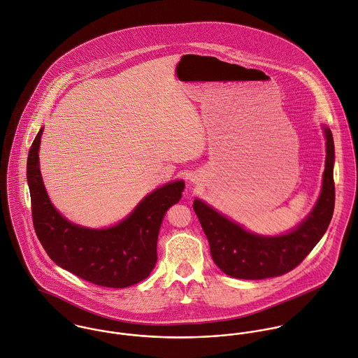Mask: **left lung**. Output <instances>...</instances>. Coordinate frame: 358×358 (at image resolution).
Returning <instances> with one entry per match:
<instances>
[{"mask_svg":"<svg viewBox=\"0 0 358 358\" xmlns=\"http://www.w3.org/2000/svg\"><path fill=\"white\" fill-rule=\"evenodd\" d=\"M324 134L327 157L321 194L306 219L292 231L275 237L254 234L204 201L194 200L193 208L209 241L210 255L223 273L243 280L282 275L301 264L321 240L335 206L334 138L328 127H324Z\"/></svg>","mask_w":358,"mask_h":358,"instance_id":"obj_1","label":"left lung"}]
</instances>
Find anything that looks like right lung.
I'll list each match as a JSON object with an SVG mask.
<instances>
[{
	"mask_svg": "<svg viewBox=\"0 0 358 358\" xmlns=\"http://www.w3.org/2000/svg\"><path fill=\"white\" fill-rule=\"evenodd\" d=\"M43 128L27 158V182L36 234L62 268L107 288H125L148 278L157 262L158 231L165 212L182 199L183 180L148 194L132 213L107 229H87L64 219L52 205L40 172Z\"/></svg>",
	"mask_w": 358,
	"mask_h": 358,
	"instance_id": "1",
	"label": "right lung"
}]
</instances>
